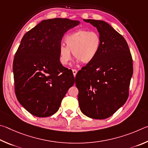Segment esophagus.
Listing matches in <instances>:
<instances>
[{
	"mask_svg": "<svg viewBox=\"0 0 148 148\" xmlns=\"http://www.w3.org/2000/svg\"><path fill=\"white\" fill-rule=\"evenodd\" d=\"M72 71H73V75L74 77L76 76L77 75V71L76 69H72Z\"/></svg>",
	"mask_w": 148,
	"mask_h": 148,
	"instance_id": "34e87169",
	"label": "esophagus"
}]
</instances>
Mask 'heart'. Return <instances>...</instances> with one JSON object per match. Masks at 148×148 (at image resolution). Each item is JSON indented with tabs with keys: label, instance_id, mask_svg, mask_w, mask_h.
I'll use <instances>...</instances> for the list:
<instances>
[{
	"label": "heart",
	"instance_id": "b5f03b06",
	"mask_svg": "<svg viewBox=\"0 0 148 148\" xmlns=\"http://www.w3.org/2000/svg\"><path fill=\"white\" fill-rule=\"evenodd\" d=\"M66 46L60 45L58 48L59 60L67 66L71 59V53L76 62L83 64L91 63L97 56L101 47V38L95 31L78 30L64 37Z\"/></svg>",
	"mask_w": 148,
	"mask_h": 148
}]
</instances>
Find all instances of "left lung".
Masks as SVG:
<instances>
[{
    "mask_svg": "<svg viewBox=\"0 0 148 148\" xmlns=\"http://www.w3.org/2000/svg\"><path fill=\"white\" fill-rule=\"evenodd\" d=\"M101 38L97 56L77 73L80 109L88 117L108 118L125 104L133 73V59L122 36L103 21L84 19Z\"/></svg>",
    "mask_w": 148,
    "mask_h": 148,
    "instance_id": "obj_1",
    "label": "left lung"
}]
</instances>
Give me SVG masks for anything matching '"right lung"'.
<instances>
[{"instance_id":"right-lung-1","label":"right lung","mask_w":148,"mask_h":148,"mask_svg":"<svg viewBox=\"0 0 148 148\" xmlns=\"http://www.w3.org/2000/svg\"><path fill=\"white\" fill-rule=\"evenodd\" d=\"M80 21L54 18L43 20L23 36L13 63L18 101L37 117H48L59 109L75 83L71 69L59 60L58 48L67 30Z\"/></svg>"}]
</instances>
